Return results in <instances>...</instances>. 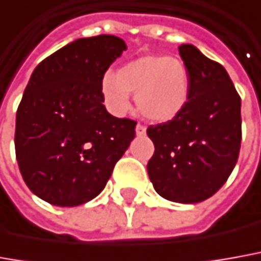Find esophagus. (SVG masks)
Returning a JSON list of instances; mask_svg holds the SVG:
<instances>
[{
    "mask_svg": "<svg viewBox=\"0 0 261 261\" xmlns=\"http://www.w3.org/2000/svg\"><path fill=\"white\" fill-rule=\"evenodd\" d=\"M145 125H143V124H137L136 125V133H137V136H144L145 134Z\"/></svg>",
    "mask_w": 261,
    "mask_h": 261,
    "instance_id": "34e87169",
    "label": "esophagus"
}]
</instances>
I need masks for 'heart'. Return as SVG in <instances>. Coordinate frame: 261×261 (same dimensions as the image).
I'll use <instances>...</instances> for the list:
<instances>
[{"label":"heart","instance_id":"heart-1","mask_svg":"<svg viewBox=\"0 0 261 261\" xmlns=\"http://www.w3.org/2000/svg\"><path fill=\"white\" fill-rule=\"evenodd\" d=\"M101 95L117 114L130 107V93L136 94L138 111L153 121H168L186 108L190 98V74L177 57H138L124 63L117 72L101 79Z\"/></svg>","mask_w":261,"mask_h":261}]
</instances>
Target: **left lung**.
<instances>
[{"label": "left lung", "instance_id": "left-lung-1", "mask_svg": "<svg viewBox=\"0 0 261 261\" xmlns=\"http://www.w3.org/2000/svg\"><path fill=\"white\" fill-rule=\"evenodd\" d=\"M190 74L186 108L150 125L154 154L147 170L154 190L175 203H198L227 181L242 145V100L221 64L194 45L178 48Z\"/></svg>", "mask_w": 261, "mask_h": 261}]
</instances>
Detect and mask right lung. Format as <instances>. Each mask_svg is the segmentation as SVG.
Masks as SVG:
<instances>
[{
    "label": "right lung",
    "instance_id": "obj_1",
    "mask_svg": "<svg viewBox=\"0 0 261 261\" xmlns=\"http://www.w3.org/2000/svg\"><path fill=\"white\" fill-rule=\"evenodd\" d=\"M125 42L114 35L80 38L42 60L17 110L15 155L35 196L72 207L100 194L136 137L137 121L104 107L101 79Z\"/></svg>",
    "mask_w": 261,
    "mask_h": 261
}]
</instances>
